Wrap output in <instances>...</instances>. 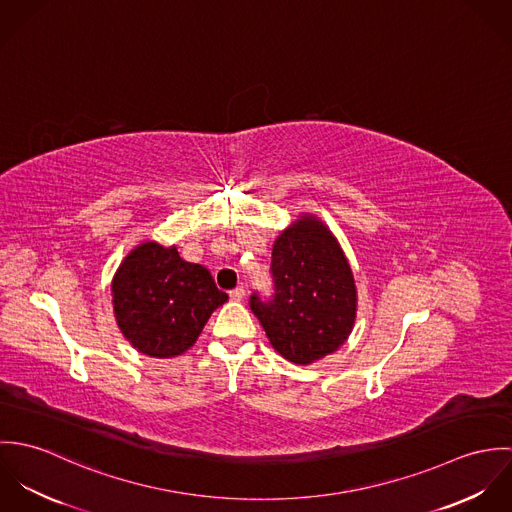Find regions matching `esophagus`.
<instances>
[{
  "mask_svg": "<svg viewBox=\"0 0 512 512\" xmlns=\"http://www.w3.org/2000/svg\"><path fill=\"white\" fill-rule=\"evenodd\" d=\"M228 295H230L232 301H242L244 295H246V290H244V288H236V290H232Z\"/></svg>",
  "mask_w": 512,
  "mask_h": 512,
  "instance_id": "esophagus-1",
  "label": "esophagus"
}]
</instances>
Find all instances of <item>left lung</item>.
I'll return each mask as SVG.
<instances>
[{
  "label": "left lung",
  "instance_id": "left-lung-1",
  "mask_svg": "<svg viewBox=\"0 0 512 512\" xmlns=\"http://www.w3.org/2000/svg\"><path fill=\"white\" fill-rule=\"evenodd\" d=\"M272 301L250 297L270 345L293 365H311L335 353L357 319L351 264L329 226L301 213L272 248Z\"/></svg>",
  "mask_w": 512,
  "mask_h": 512
}]
</instances>
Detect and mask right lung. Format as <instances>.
<instances>
[{
	"label": "right lung",
	"instance_id": "right-lung-1",
	"mask_svg": "<svg viewBox=\"0 0 512 512\" xmlns=\"http://www.w3.org/2000/svg\"><path fill=\"white\" fill-rule=\"evenodd\" d=\"M228 295L211 272L187 262L175 246L144 240L128 252L112 278L114 317L134 349L173 359L195 345Z\"/></svg>",
	"mask_w": 512,
	"mask_h": 512
}]
</instances>
